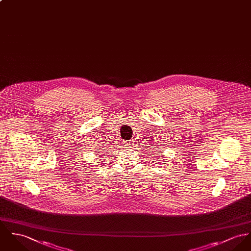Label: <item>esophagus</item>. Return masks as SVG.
<instances>
[{
    "label": "esophagus",
    "instance_id": "obj_1",
    "mask_svg": "<svg viewBox=\"0 0 251 251\" xmlns=\"http://www.w3.org/2000/svg\"><path fill=\"white\" fill-rule=\"evenodd\" d=\"M126 145L128 148H129V147H131V143H130V142H129V143H127V144H126Z\"/></svg>",
    "mask_w": 251,
    "mask_h": 251
}]
</instances>
